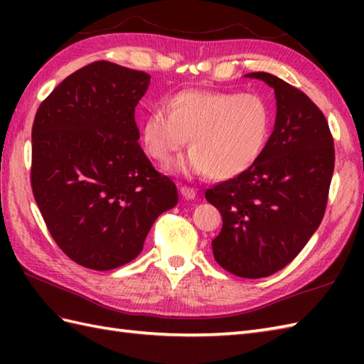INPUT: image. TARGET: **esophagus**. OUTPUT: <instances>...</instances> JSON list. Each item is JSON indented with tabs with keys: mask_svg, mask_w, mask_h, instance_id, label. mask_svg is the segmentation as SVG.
I'll return each mask as SVG.
<instances>
[{
	"mask_svg": "<svg viewBox=\"0 0 364 364\" xmlns=\"http://www.w3.org/2000/svg\"><path fill=\"white\" fill-rule=\"evenodd\" d=\"M188 194H189V189H188ZM183 196H186V194H184V189H183Z\"/></svg>",
	"mask_w": 364,
	"mask_h": 364,
	"instance_id": "obj_1",
	"label": "esophagus"
}]
</instances>
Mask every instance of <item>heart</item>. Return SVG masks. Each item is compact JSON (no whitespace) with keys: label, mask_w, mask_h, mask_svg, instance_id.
<instances>
[{"label":"heart","mask_w":364,"mask_h":364,"mask_svg":"<svg viewBox=\"0 0 364 364\" xmlns=\"http://www.w3.org/2000/svg\"><path fill=\"white\" fill-rule=\"evenodd\" d=\"M218 139L220 142H230V141H235L236 139V129H231V128H227V129H220L219 134H218ZM247 158V146L244 144L239 142L236 145V149L233 150V153H231V161H233V166H239L242 164V161ZM208 230H211L210 227H208Z\"/></svg>","instance_id":"1"}]
</instances>
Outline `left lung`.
<instances>
[{
  "label": "left lung",
  "instance_id": "1",
  "mask_svg": "<svg viewBox=\"0 0 364 364\" xmlns=\"http://www.w3.org/2000/svg\"><path fill=\"white\" fill-rule=\"evenodd\" d=\"M150 75L98 60L59 84L33 125L31 184L54 241L94 270L133 261L159 215L178 203L139 144L134 109Z\"/></svg>",
  "mask_w": 364,
  "mask_h": 364
}]
</instances>
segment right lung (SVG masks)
<instances>
[{"mask_svg": "<svg viewBox=\"0 0 364 364\" xmlns=\"http://www.w3.org/2000/svg\"><path fill=\"white\" fill-rule=\"evenodd\" d=\"M275 94L274 131L242 173L206 191L220 211L214 258L244 278L275 274L297 257L326 213L335 167L328 123L304 92L270 73H249Z\"/></svg>", "mask_w": 364, "mask_h": 364, "instance_id": "right-lung-1", "label": "right lung"}]
</instances>
